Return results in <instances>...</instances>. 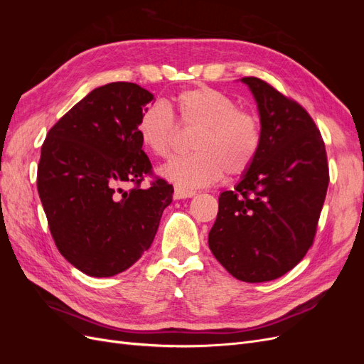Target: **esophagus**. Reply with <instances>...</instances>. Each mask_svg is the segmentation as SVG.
Returning <instances> with one entry per match:
<instances>
[{"mask_svg":"<svg viewBox=\"0 0 364 364\" xmlns=\"http://www.w3.org/2000/svg\"><path fill=\"white\" fill-rule=\"evenodd\" d=\"M194 194L196 193L191 191V190H185V188H182V186H176L173 197L176 200H179V199H188V197H193Z\"/></svg>","mask_w":364,"mask_h":364,"instance_id":"1","label":"esophagus"}]
</instances>
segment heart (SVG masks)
I'll list each match as a JSON object with an SVG mask.
<instances>
[{"instance_id":"b5f03b06","label":"heart","mask_w":364,"mask_h":364,"mask_svg":"<svg viewBox=\"0 0 364 364\" xmlns=\"http://www.w3.org/2000/svg\"><path fill=\"white\" fill-rule=\"evenodd\" d=\"M179 123L197 127L188 156L174 159L162 170L165 178L182 186H205L222 176L246 173L255 162L262 146L259 115L214 87L199 86L181 91L170 105ZM136 134L151 155L170 158L174 147L176 127L167 106L155 103L141 112Z\"/></svg>"}]
</instances>
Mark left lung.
<instances>
[{"mask_svg":"<svg viewBox=\"0 0 364 364\" xmlns=\"http://www.w3.org/2000/svg\"><path fill=\"white\" fill-rule=\"evenodd\" d=\"M255 97L262 146L234 191L218 197L208 245L245 282L291 270L313 246L329 183L325 142L313 118L258 77H243Z\"/></svg>","mask_w":364,"mask_h":364,"instance_id":"obj_1","label":"left lung"}]
</instances>
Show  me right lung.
Instances as JSON below:
<instances>
[{"instance_id":"add662e5","label":"right lung","mask_w":364,"mask_h":364,"mask_svg":"<svg viewBox=\"0 0 364 364\" xmlns=\"http://www.w3.org/2000/svg\"><path fill=\"white\" fill-rule=\"evenodd\" d=\"M153 94L136 83L95 87L47 134L38 193L62 257L94 278L135 264L153 243L173 185L155 178L136 134ZM134 183L129 192L120 185Z\"/></svg>"}]
</instances>
